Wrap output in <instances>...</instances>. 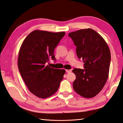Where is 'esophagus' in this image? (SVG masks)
<instances>
[{"label": "esophagus", "instance_id": "1", "mask_svg": "<svg viewBox=\"0 0 123 123\" xmlns=\"http://www.w3.org/2000/svg\"><path fill=\"white\" fill-rule=\"evenodd\" d=\"M66 71L67 72V73H71V72L72 71V70H71L66 69Z\"/></svg>", "mask_w": 123, "mask_h": 123}]
</instances>
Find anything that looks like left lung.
<instances>
[{
    "mask_svg": "<svg viewBox=\"0 0 123 123\" xmlns=\"http://www.w3.org/2000/svg\"><path fill=\"white\" fill-rule=\"evenodd\" d=\"M76 53L84 63V69L74 68L76 78L74 91L86 98H92L102 90L108 78L111 55L105 39L92 29H80L69 33Z\"/></svg>",
    "mask_w": 123,
    "mask_h": 123,
    "instance_id": "1",
    "label": "left lung"
}]
</instances>
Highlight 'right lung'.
I'll return each instance as SVG.
<instances>
[{"label":"right lung","mask_w":123,"mask_h":123,"mask_svg":"<svg viewBox=\"0 0 123 123\" xmlns=\"http://www.w3.org/2000/svg\"><path fill=\"white\" fill-rule=\"evenodd\" d=\"M64 32L36 30L25 38L18 56V67L29 90L39 98H49L56 92L63 78L64 69L46 66L49 59L55 60L54 51Z\"/></svg>","instance_id":"add662e5"}]
</instances>
